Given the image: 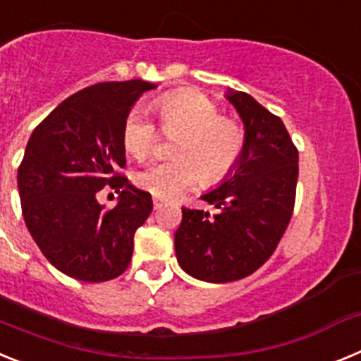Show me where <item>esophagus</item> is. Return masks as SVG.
Here are the masks:
<instances>
[{
    "instance_id": "34e87169",
    "label": "esophagus",
    "mask_w": 361,
    "mask_h": 361,
    "mask_svg": "<svg viewBox=\"0 0 361 361\" xmlns=\"http://www.w3.org/2000/svg\"><path fill=\"white\" fill-rule=\"evenodd\" d=\"M162 204H164V200L162 199H157V197H153V208L155 209H161Z\"/></svg>"
}]
</instances>
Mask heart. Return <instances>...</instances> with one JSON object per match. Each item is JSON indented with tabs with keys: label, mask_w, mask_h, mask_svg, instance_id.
Instances as JSON below:
<instances>
[{
	"label": "heart",
	"mask_w": 361,
	"mask_h": 361,
	"mask_svg": "<svg viewBox=\"0 0 361 361\" xmlns=\"http://www.w3.org/2000/svg\"><path fill=\"white\" fill-rule=\"evenodd\" d=\"M153 108L162 132L177 135L171 161L153 162L135 175V184L159 199H171L197 180L212 184L224 178L238 164L245 148L244 130L220 116L208 95L197 90H177L159 97ZM155 126L139 108L130 110L123 124V148L142 161L155 148Z\"/></svg>",
	"instance_id": "obj_1"
}]
</instances>
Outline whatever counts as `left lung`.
<instances>
[{"mask_svg": "<svg viewBox=\"0 0 361 361\" xmlns=\"http://www.w3.org/2000/svg\"><path fill=\"white\" fill-rule=\"evenodd\" d=\"M226 99L244 123V153L219 186L200 195L215 215L183 208L175 231L178 266L212 283L244 279L273 255L291 220L298 180V152L282 119L245 92L229 88Z\"/></svg>", "mask_w": 361, "mask_h": 361, "instance_id": "8db88e82", "label": "left lung"}]
</instances>
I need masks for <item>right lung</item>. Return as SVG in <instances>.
Here are the masks:
<instances>
[{"label":"right lung","instance_id":"1","mask_svg":"<svg viewBox=\"0 0 361 361\" xmlns=\"http://www.w3.org/2000/svg\"><path fill=\"white\" fill-rule=\"evenodd\" d=\"M153 88L142 79L88 86L28 139L18 170L25 224L47 260L72 279L106 282L130 266L133 235L153 202L117 173L126 164L121 135L137 99ZM106 183L120 193L108 212L94 197Z\"/></svg>","mask_w":361,"mask_h":361}]
</instances>
